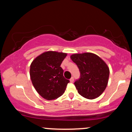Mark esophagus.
Instances as JSON below:
<instances>
[{
  "mask_svg": "<svg viewBox=\"0 0 132 132\" xmlns=\"http://www.w3.org/2000/svg\"><path fill=\"white\" fill-rule=\"evenodd\" d=\"M69 81H70L71 82H74V78H73V77H72V78H71L70 79H69Z\"/></svg>",
  "mask_w": 132,
  "mask_h": 132,
  "instance_id": "34e87169",
  "label": "esophagus"
}]
</instances>
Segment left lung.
<instances>
[{"label":"left lung","mask_w":132,"mask_h":132,"mask_svg":"<svg viewBox=\"0 0 132 132\" xmlns=\"http://www.w3.org/2000/svg\"><path fill=\"white\" fill-rule=\"evenodd\" d=\"M70 57L81 73L75 82L78 93L88 99L99 97L105 90L109 77V68L105 61L92 53L73 54Z\"/></svg>","instance_id":"obj_1"}]
</instances>
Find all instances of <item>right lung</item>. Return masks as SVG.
I'll use <instances>...</instances> for the list:
<instances>
[{
  "label": "right lung",
  "mask_w": 132,
  "mask_h": 132,
  "mask_svg": "<svg viewBox=\"0 0 132 132\" xmlns=\"http://www.w3.org/2000/svg\"><path fill=\"white\" fill-rule=\"evenodd\" d=\"M67 53L48 51L34 59L30 65L31 81L38 93L46 100L57 99L64 94L69 80L60 67Z\"/></svg>",
  "instance_id": "obj_1"
}]
</instances>
